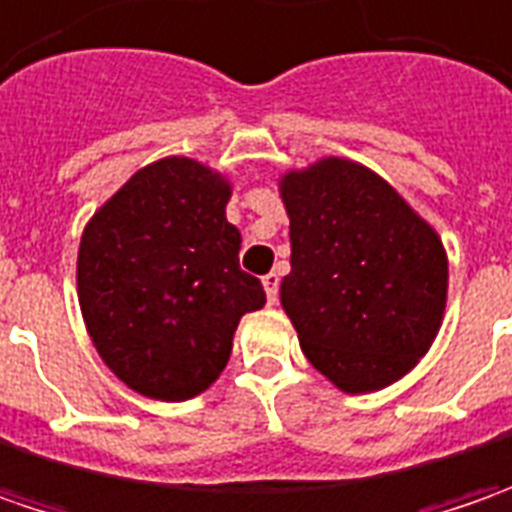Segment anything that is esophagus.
Masks as SVG:
<instances>
[{"mask_svg":"<svg viewBox=\"0 0 512 512\" xmlns=\"http://www.w3.org/2000/svg\"><path fill=\"white\" fill-rule=\"evenodd\" d=\"M262 285H265L267 302L276 305V299H279V273H267V276H262Z\"/></svg>","mask_w":512,"mask_h":512,"instance_id":"obj_1","label":"esophagus"}]
</instances>
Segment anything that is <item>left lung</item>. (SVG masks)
I'll return each instance as SVG.
<instances>
[{
  "instance_id": "8db88e82",
  "label": "left lung",
  "mask_w": 512,
  "mask_h": 512,
  "mask_svg": "<svg viewBox=\"0 0 512 512\" xmlns=\"http://www.w3.org/2000/svg\"><path fill=\"white\" fill-rule=\"evenodd\" d=\"M279 196L290 219L279 299L307 362L344 393L399 382L442 327L439 233L379 173L339 156L287 170Z\"/></svg>"
}]
</instances>
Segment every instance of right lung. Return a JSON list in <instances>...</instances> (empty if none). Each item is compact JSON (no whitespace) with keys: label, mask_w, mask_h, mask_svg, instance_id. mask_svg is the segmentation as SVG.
I'll use <instances>...</instances> for the list:
<instances>
[{"label":"right lung","mask_w":512,"mask_h":512,"mask_svg":"<svg viewBox=\"0 0 512 512\" xmlns=\"http://www.w3.org/2000/svg\"><path fill=\"white\" fill-rule=\"evenodd\" d=\"M230 182L187 156L136 170L85 225L76 293L102 362L139 396L185 402L225 370L245 313L265 307L239 267Z\"/></svg>","instance_id":"1"}]
</instances>
